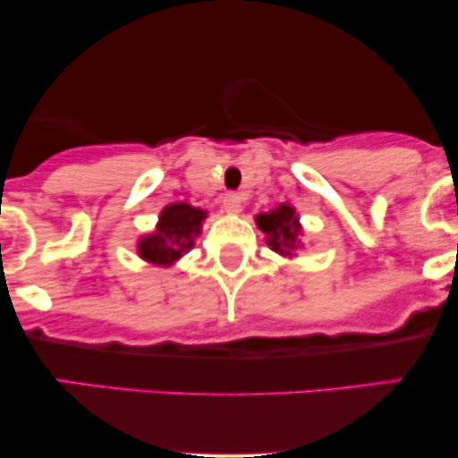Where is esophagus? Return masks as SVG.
Wrapping results in <instances>:
<instances>
[{
    "label": "esophagus",
    "mask_w": 458,
    "mask_h": 458,
    "mask_svg": "<svg viewBox=\"0 0 458 458\" xmlns=\"http://www.w3.org/2000/svg\"><path fill=\"white\" fill-rule=\"evenodd\" d=\"M224 211L228 213H241V196L239 193H225L222 198Z\"/></svg>",
    "instance_id": "obj_1"
}]
</instances>
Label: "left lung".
Returning a JSON list of instances; mask_svg holds the SVG:
<instances>
[{
	"label": "left lung",
	"mask_w": 458,
	"mask_h": 458,
	"mask_svg": "<svg viewBox=\"0 0 458 458\" xmlns=\"http://www.w3.org/2000/svg\"><path fill=\"white\" fill-rule=\"evenodd\" d=\"M260 225V230L269 236V245L280 254H291V250L297 243V233L299 224L295 217V208L288 207V204H282L276 211L259 215L256 219Z\"/></svg>",
	"instance_id": "obj_1"
}]
</instances>
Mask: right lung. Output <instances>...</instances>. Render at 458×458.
<instances>
[{
  "mask_svg": "<svg viewBox=\"0 0 458 458\" xmlns=\"http://www.w3.org/2000/svg\"><path fill=\"white\" fill-rule=\"evenodd\" d=\"M207 213L189 204H170L161 213L157 233L141 239L140 256L159 265H170L178 256L193 247V239L199 234V225Z\"/></svg>",
  "mask_w": 458,
  "mask_h": 458,
  "instance_id": "1",
  "label": "right lung"
}]
</instances>
